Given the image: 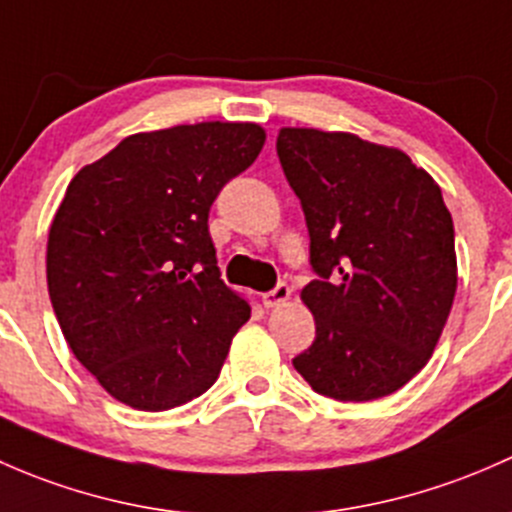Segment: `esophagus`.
Wrapping results in <instances>:
<instances>
[{"label": "esophagus", "mask_w": 512, "mask_h": 512, "mask_svg": "<svg viewBox=\"0 0 512 512\" xmlns=\"http://www.w3.org/2000/svg\"><path fill=\"white\" fill-rule=\"evenodd\" d=\"M288 298H291V286H288V283H278L273 291L263 293V305H266V308H276V305L286 303Z\"/></svg>", "instance_id": "34e87169"}]
</instances>
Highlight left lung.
<instances>
[{"label":"left lung","instance_id":"left-lung-1","mask_svg":"<svg viewBox=\"0 0 512 512\" xmlns=\"http://www.w3.org/2000/svg\"><path fill=\"white\" fill-rule=\"evenodd\" d=\"M318 273L300 298L315 340L293 367L337 402L387 397L429 362L456 295L453 221L439 184L397 147L281 128Z\"/></svg>","mask_w":512,"mask_h":512}]
</instances>
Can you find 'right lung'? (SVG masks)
<instances>
[{"instance_id": "obj_1", "label": "right lung", "mask_w": 512, "mask_h": 512, "mask_svg": "<svg viewBox=\"0 0 512 512\" xmlns=\"http://www.w3.org/2000/svg\"><path fill=\"white\" fill-rule=\"evenodd\" d=\"M263 142L256 123L175 125L130 135L68 184L46 246L51 305L118 402L165 412L217 382L251 305L219 278L209 209Z\"/></svg>"}]
</instances>
